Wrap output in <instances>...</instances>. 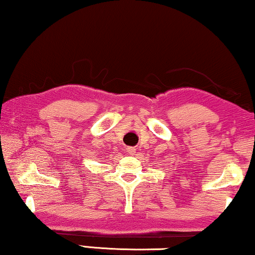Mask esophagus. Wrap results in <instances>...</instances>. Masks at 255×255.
<instances>
[{
	"label": "esophagus",
	"instance_id": "obj_1",
	"mask_svg": "<svg viewBox=\"0 0 255 255\" xmlns=\"http://www.w3.org/2000/svg\"><path fill=\"white\" fill-rule=\"evenodd\" d=\"M135 151H137V149H135L134 147H128V148H127V152H128L130 155H134Z\"/></svg>",
	"mask_w": 255,
	"mask_h": 255
}]
</instances>
